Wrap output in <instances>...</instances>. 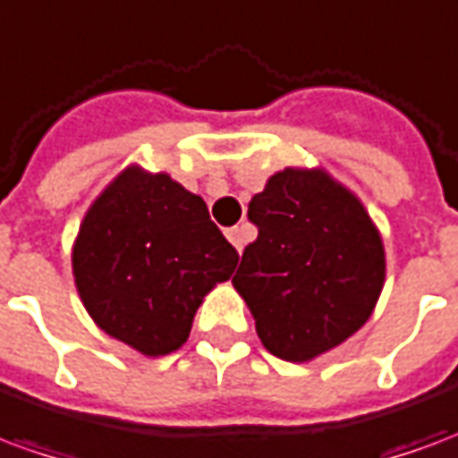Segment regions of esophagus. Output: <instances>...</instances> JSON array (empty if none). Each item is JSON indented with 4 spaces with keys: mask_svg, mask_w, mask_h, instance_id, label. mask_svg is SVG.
<instances>
[{
    "mask_svg": "<svg viewBox=\"0 0 458 458\" xmlns=\"http://www.w3.org/2000/svg\"><path fill=\"white\" fill-rule=\"evenodd\" d=\"M225 235H228L230 242L235 245V250L242 252V248L248 245V240H250V230L245 228V225H235V228L225 230Z\"/></svg>",
    "mask_w": 458,
    "mask_h": 458,
    "instance_id": "1",
    "label": "esophagus"
}]
</instances>
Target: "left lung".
Returning <instances> with one entry per match:
<instances>
[{"label": "left lung", "mask_w": 458, "mask_h": 458, "mask_svg": "<svg viewBox=\"0 0 458 458\" xmlns=\"http://www.w3.org/2000/svg\"><path fill=\"white\" fill-rule=\"evenodd\" d=\"M258 240L233 284L269 353L304 363L370 318L383 292L380 233L353 193L321 169H284L252 196Z\"/></svg>", "instance_id": "left-lung-1"}]
</instances>
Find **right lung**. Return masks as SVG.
Segmentation results:
<instances>
[{"label":"right lung","mask_w":458,"mask_h":458,"mask_svg":"<svg viewBox=\"0 0 458 458\" xmlns=\"http://www.w3.org/2000/svg\"><path fill=\"white\" fill-rule=\"evenodd\" d=\"M238 265V250L200 196L166 174L130 166L85 213L73 275L105 334L144 355L186 344L203 297Z\"/></svg>","instance_id":"1"}]
</instances>
